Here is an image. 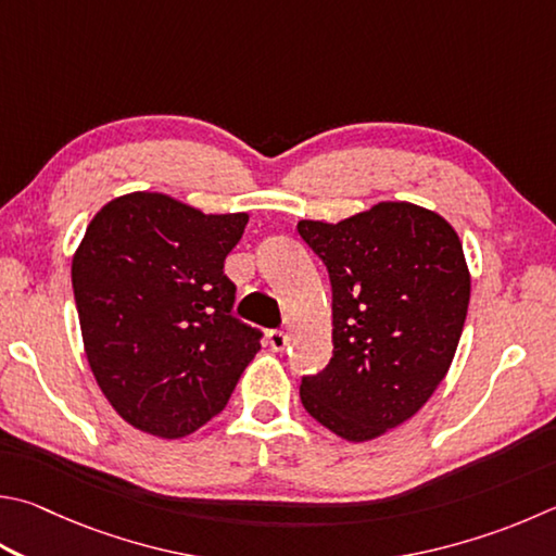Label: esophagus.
<instances>
[{
    "mask_svg": "<svg viewBox=\"0 0 556 556\" xmlns=\"http://www.w3.org/2000/svg\"><path fill=\"white\" fill-rule=\"evenodd\" d=\"M267 342H269V348L275 350V352H281L287 348V336H285V330H269L267 332Z\"/></svg>",
    "mask_w": 556,
    "mask_h": 556,
    "instance_id": "esophagus-1",
    "label": "esophagus"
}]
</instances>
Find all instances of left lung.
I'll use <instances>...</instances> for the list:
<instances>
[{
  "instance_id": "left-lung-1",
  "label": "left lung",
  "mask_w": 556,
  "mask_h": 556,
  "mask_svg": "<svg viewBox=\"0 0 556 556\" xmlns=\"http://www.w3.org/2000/svg\"><path fill=\"white\" fill-rule=\"evenodd\" d=\"M296 230L332 291V357L301 377V403L336 435L371 440L416 416L447 375L469 306L462 243L445 218L403 201Z\"/></svg>"
}]
</instances>
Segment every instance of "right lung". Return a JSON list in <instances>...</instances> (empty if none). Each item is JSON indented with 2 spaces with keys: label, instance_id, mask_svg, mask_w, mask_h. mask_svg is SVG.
Wrapping results in <instances>:
<instances>
[{
  "label": "right lung",
  "instance_id": "obj_1",
  "mask_svg": "<svg viewBox=\"0 0 556 556\" xmlns=\"http://www.w3.org/2000/svg\"><path fill=\"white\" fill-rule=\"evenodd\" d=\"M248 214L206 216L165 194L118 197L92 218L73 289L92 375L130 426L185 438L233 393L262 330L233 316L224 262Z\"/></svg>",
  "mask_w": 556,
  "mask_h": 556
}]
</instances>
